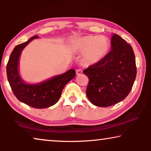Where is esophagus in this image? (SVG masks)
<instances>
[{
    "instance_id": "esophagus-1",
    "label": "esophagus",
    "mask_w": 151,
    "mask_h": 151,
    "mask_svg": "<svg viewBox=\"0 0 151 151\" xmlns=\"http://www.w3.org/2000/svg\"><path fill=\"white\" fill-rule=\"evenodd\" d=\"M82 73V69H78L77 71H76V74H77L78 76L81 75Z\"/></svg>"
}]
</instances>
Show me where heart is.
Here are the masks:
<instances>
[{
  "instance_id": "b5f03b06",
  "label": "heart",
  "mask_w": 151,
  "mask_h": 151,
  "mask_svg": "<svg viewBox=\"0 0 151 151\" xmlns=\"http://www.w3.org/2000/svg\"><path fill=\"white\" fill-rule=\"evenodd\" d=\"M74 47L78 52L85 53L86 61L97 63L108 53L110 42L105 36H86L77 39L74 42Z\"/></svg>"
}]
</instances>
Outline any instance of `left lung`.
Returning a JSON list of instances; mask_svg holds the SVG:
<instances>
[{
	"label": "left lung",
	"instance_id": "left-lung-1",
	"mask_svg": "<svg viewBox=\"0 0 151 151\" xmlns=\"http://www.w3.org/2000/svg\"><path fill=\"white\" fill-rule=\"evenodd\" d=\"M111 50L84 69L88 78L86 93L95 106L107 107L127 98L135 82L137 67L133 48L117 34L111 36Z\"/></svg>",
	"mask_w": 151,
	"mask_h": 151
}]
</instances>
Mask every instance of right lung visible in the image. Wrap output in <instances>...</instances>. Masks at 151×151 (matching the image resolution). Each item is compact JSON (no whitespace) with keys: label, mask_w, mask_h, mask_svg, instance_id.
Here are the masks:
<instances>
[{"label":"right lung","mask_w":151,"mask_h":151,"mask_svg":"<svg viewBox=\"0 0 151 151\" xmlns=\"http://www.w3.org/2000/svg\"><path fill=\"white\" fill-rule=\"evenodd\" d=\"M18 45L11 53L7 65V76L12 91L16 98L28 106L36 109H45L53 106L59 100L65 86L76 76V71L69 69L66 73L51 78L36 84H25L18 72V61L23 49L33 39Z\"/></svg>","instance_id":"right-lung-1"}]
</instances>
